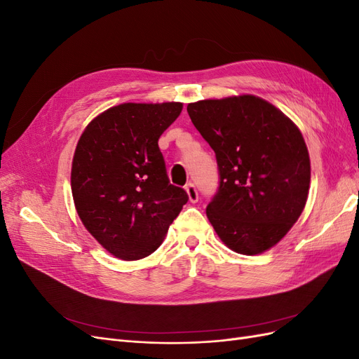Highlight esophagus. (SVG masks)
Wrapping results in <instances>:
<instances>
[{"mask_svg": "<svg viewBox=\"0 0 359 359\" xmlns=\"http://www.w3.org/2000/svg\"><path fill=\"white\" fill-rule=\"evenodd\" d=\"M186 191H187V194H189V199H190V202L196 203V202L199 201V193H198V189H196V186H194L193 182H189V184H187V186H186Z\"/></svg>", "mask_w": 359, "mask_h": 359, "instance_id": "1", "label": "esophagus"}]
</instances>
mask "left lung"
Segmentation results:
<instances>
[{
  "label": "left lung",
  "instance_id": "8db88e82",
  "mask_svg": "<svg viewBox=\"0 0 359 359\" xmlns=\"http://www.w3.org/2000/svg\"><path fill=\"white\" fill-rule=\"evenodd\" d=\"M187 112L219 166V187L206 206L217 235L241 255L276 245L309 196L310 157L298 127L255 95L201 100Z\"/></svg>",
  "mask_w": 359,
  "mask_h": 359
}]
</instances>
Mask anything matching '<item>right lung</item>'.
Returning <instances> with one entry per match:
<instances>
[{"label": "right lung", "mask_w": 359, "mask_h": 359, "mask_svg": "<svg viewBox=\"0 0 359 359\" xmlns=\"http://www.w3.org/2000/svg\"><path fill=\"white\" fill-rule=\"evenodd\" d=\"M181 103H124L94 118L74 151L72 193L83 226L124 260L158 248L187 191L173 186L158 137Z\"/></svg>", "instance_id": "1"}]
</instances>
